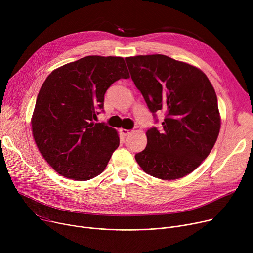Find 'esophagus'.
Instances as JSON below:
<instances>
[{"label":"esophagus","mask_w":253,"mask_h":253,"mask_svg":"<svg viewBox=\"0 0 253 253\" xmlns=\"http://www.w3.org/2000/svg\"><path fill=\"white\" fill-rule=\"evenodd\" d=\"M120 131L123 134V136H128L132 132V130H126V129H121Z\"/></svg>","instance_id":"obj_1"}]
</instances>
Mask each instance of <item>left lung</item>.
I'll return each mask as SVG.
<instances>
[{
	"label": "left lung",
	"mask_w": 253,
	"mask_h": 253,
	"mask_svg": "<svg viewBox=\"0 0 253 253\" xmlns=\"http://www.w3.org/2000/svg\"><path fill=\"white\" fill-rule=\"evenodd\" d=\"M125 60L154 118L158 111L166 113L162 130H147V145L136 153V162L147 174L164 180L191 173L209 155L220 131L212 84L199 68L167 55Z\"/></svg>",
	"instance_id": "obj_1"
}]
</instances>
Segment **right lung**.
Here are the masks:
<instances>
[{
    "label": "right lung",
    "instance_id": "obj_1",
    "mask_svg": "<svg viewBox=\"0 0 253 253\" xmlns=\"http://www.w3.org/2000/svg\"><path fill=\"white\" fill-rule=\"evenodd\" d=\"M124 58L90 55L54 70L37 96L31 124L35 143L62 176L87 180L104 171L119 146L117 131L93 119L107 89L128 79Z\"/></svg>",
    "mask_w": 253,
    "mask_h": 253
}]
</instances>
